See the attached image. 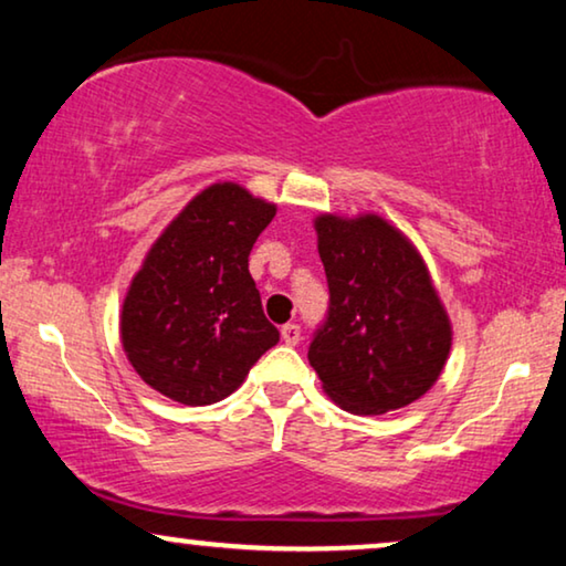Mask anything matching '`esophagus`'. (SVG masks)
I'll return each instance as SVG.
<instances>
[{
  "mask_svg": "<svg viewBox=\"0 0 566 566\" xmlns=\"http://www.w3.org/2000/svg\"><path fill=\"white\" fill-rule=\"evenodd\" d=\"M281 337H283V343H285V345H298V339H301V327H298V324H293V322L283 324V327H281Z\"/></svg>",
  "mask_w": 566,
  "mask_h": 566,
  "instance_id": "1",
  "label": "esophagus"
}]
</instances>
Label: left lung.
<instances>
[{"instance_id":"left-lung-1","label":"left lung","mask_w":566,"mask_h":566,"mask_svg":"<svg viewBox=\"0 0 566 566\" xmlns=\"http://www.w3.org/2000/svg\"><path fill=\"white\" fill-rule=\"evenodd\" d=\"M314 229L329 285L327 319L308 345L322 389L353 415L412 405L438 381L453 339L428 265L376 213H322Z\"/></svg>"}]
</instances>
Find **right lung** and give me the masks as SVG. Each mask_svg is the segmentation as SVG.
Listing matches in <instances>:
<instances>
[{
    "label": "right lung",
    "instance_id": "add662e5",
    "mask_svg": "<svg viewBox=\"0 0 566 566\" xmlns=\"http://www.w3.org/2000/svg\"><path fill=\"white\" fill-rule=\"evenodd\" d=\"M275 203L237 182L200 190L151 244L120 312V343L154 391L203 407L237 391L277 345L250 275Z\"/></svg>",
    "mask_w": 566,
    "mask_h": 566
}]
</instances>
